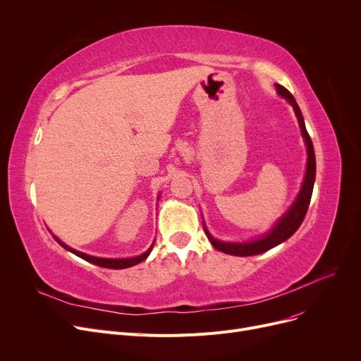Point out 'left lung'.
Wrapping results in <instances>:
<instances>
[{
    "label": "left lung",
    "instance_id": "1",
    "mask_svg": "<svg viewBox=\"0 0 361 361\" xmlns=\"http://www.w3.org/2000/svg\"><path fill=\"white\" fill-rule=\"evenodd\" d=\"M278 93L281 97L286 98L294 108L295 116L298 118V124L301 128V135L305 137L306 146H307V169H306V177H305V183H302L301 190L294 202V204L290 207V211L283 215L278 224L274 226V228L267 234L263 235L259 240L250 241V243H224V241H218L215 240L207 230L204 228V233L209 238V241L212 243L214 247L222 253L226 255H233V256H255V255H260L263 252H268L269 249L275 247V245L281 244L282 241L288 240L297 230L298 226L301 225L302 219H305L309 204H310V199H312V193H313V184H314V178H316V159H314V149H313V143L312 139L309 136V133L306 130L305 126V120H302L301 111L294 99L293 94L290 93L288 89H286L281 85H275Z\"/></svg>",
    "mask_w": 361,
    "mask_h": 361
}]
</instances>
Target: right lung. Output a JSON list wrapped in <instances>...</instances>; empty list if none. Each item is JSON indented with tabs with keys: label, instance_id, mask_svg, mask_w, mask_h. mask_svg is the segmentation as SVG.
<instances>
[{
	"label": "right lung",
	"instance_id": "1",
	"mask_svg": "<svg viewBox=\"0 0 361 361\" xmlns=\"http://www.w3.org/2000/svg\"><path fill=\"white\" fill-rule=\"evenodd\" d=\"M54 238H55L56 241H59V243L63 245L64 249H67L68 252L74 253L75 256H79V257L85 259L86 262L93 263V264H98V267H101V268H108V269H124V268L135 267V264H137V263H140L142 260H145V259L149 256V253H150L152 247H154V244H152L150 247H149L143 255L136 256V257H128V259H102V257H94V256H89V255H85V253H82V252L74 250V249L68 247L67 244L61 243V241H60L59 238H56V237H54Z\"/></svg>",
	"mask_w": 361,
	"mask_h": 361
}]
</instances>
